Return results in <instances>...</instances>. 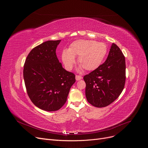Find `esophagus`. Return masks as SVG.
<instances>
[{"mask_svg":"<svg viewBox=\"0 0 148 148\" xmlns=\"http://www.w3.org/2000/svg\"><path fill=\"white\" fill-rule=\"evenodd\" d=\"M82 79V77L81 76H80V75H76L75 76V79L77 80V81H79V80H80V79Z\"/></svg>","mask_w":148,"mask_h":148,"instance_id":"esophagus-1","label":"esophagus"}]
</instances>
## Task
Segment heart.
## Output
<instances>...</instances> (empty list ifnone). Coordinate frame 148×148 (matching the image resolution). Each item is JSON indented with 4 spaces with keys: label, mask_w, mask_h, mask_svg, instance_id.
<instances>
[{
    "label": "heart",
    "mask_w": 148,
    "mask_h": 148,
    "mask_svg": "<svg viewBox=\"0 0 148 148\" xmlns=\"http://www.w3.org/2000/svg\"><path fill=\"white\" fill-rule=\"evenodd\" d=\"M108 51L107 45L102 42L91 40H78L73 41L69 49H64L61 60L66 69L71 70L78 57L79 69L91 71L98 69L103 62Z\"/></svg>",
    "instance_id": "b5f03b06"
}]
</instances>
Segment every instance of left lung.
I'll return each mask as SVG.
<instances>
[{
  "label": "left lung",
  "mask_w": 148,
  "mask_h": 148,
  "mask_svg": "<svg viewBox=\"0 0 148 148\" xmlns=\"http://www.w3.org/2000/svg\"><path fill=\"white\" fill-rule=\"evenodd\" d=\"M125 57L120 49L112 43L103 64L84 77L88 102L102 108L117 99L125 86Z\"/></svg>",
  "instance_id": "left-lung-1"
}]
</instances>
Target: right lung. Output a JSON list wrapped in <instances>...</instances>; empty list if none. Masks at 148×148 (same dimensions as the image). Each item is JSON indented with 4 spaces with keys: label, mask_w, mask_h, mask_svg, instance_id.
<instances>
[{
    "label": "right lung",
    "mask_w": 148,
    "mask_h": 148,
    "mask_svg": "<svg viewBox=\"0 0 148 148\" xmlns=\"http://www.w3.org/2000/svg\"><path fill=\"white\" fill-rule=\"evenodd\" d=\"M61 40H49L34 47L27 56L23 77L27 94L38 108L55 111L64 105L75 75L59 62L56 50Z\"/></svg>",
    "instance_id": "1"
}]
</instances>
